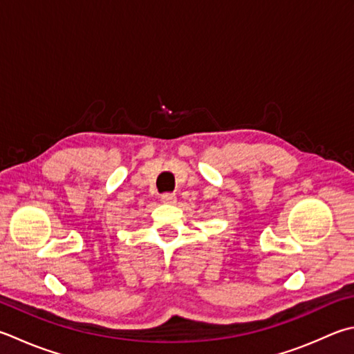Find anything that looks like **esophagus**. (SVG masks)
I'll use <instances>...</instances> for the list:
<instances>
[{
  "label": "esophagus",
  "instance_id": "1",
  "mask_svg": "<svg viewBox=\"0 0 354 354\" xmlns=\"http://www.w3.org/2000/svg\"><path fill=\"white\" fill-rule=\"evenodd\" d=\"M176 200H177L176 194H171V192H165V194H162V202L163 203L172 205V203H176Z\"/></svg>",
  "mask_w": 354,
  "mask_h": 354
}]
</instances>
